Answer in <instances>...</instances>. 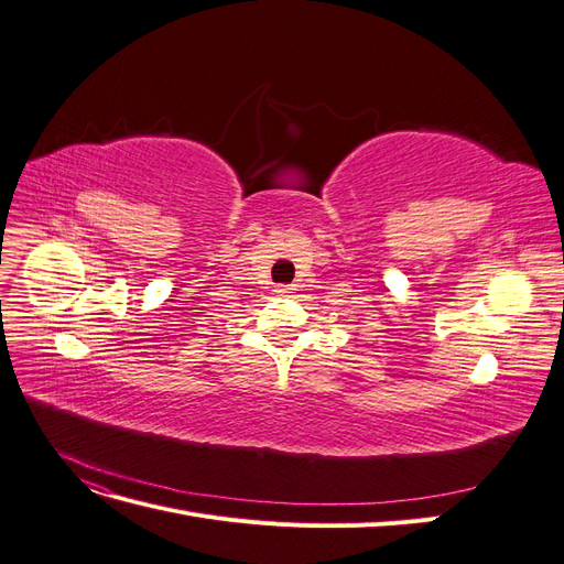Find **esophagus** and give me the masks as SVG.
Listing matches in <instances>:
<instances>
[{
  "label": "esophagus",
  "mask_w": 564,
  "mask_h": 564,
  "mask_svg": "<svg viewBox=\"0 0 564 564\" xmlns=\"http://www.w3.org/2000/svg\"><path fill=\"white\" fill-rule=\"evenodd\" d=\"M275 292H278L280 296H289V294H294V286H292V284H278Z\"/></svg>",
  "instance_id": "1"
}]
</instances>
